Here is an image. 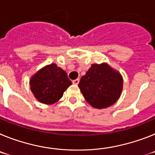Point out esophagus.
Wrapping results in <instances>:
<instances>
[{"instance_id": "obj_1", "label": "esophagus", "mask_w": 155, "mask_h": 155, "mask_svg": "<svg viewBox=\"0 0 155 155\" xmlns=\"http://www.w3.org/2000/svg\"><path fill=\"white\" fill-rule=\"evenodd\" d=\"M72 82H73L74 84H76L77 85V84H78L79 83V79H75V80H74Z\"/></svg>"}]
</instances>
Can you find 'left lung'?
I'll return each instance as SVG.
<instances>
[{"label": "left lung", "mask_w": 155, "mask_h": 155, "mask_svg": "<svg viewBox=\"0 0 155 155\" xmlns=\"http://www.w3.org/2000/svg\"><path fill=\"white\" fill-rule=\"evenodd\" d=\"M124 81L122 75L107 64H92L81 77L78 87L91 106L104 109L113 105L120 98Z\"/></svg>", "instance_id": "8db88e82"}]
</instances>
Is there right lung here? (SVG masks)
Returning <instances> with one entry per match:
<instances>
[{
    "label": "right lung",
    "instance_id": "1",
    "mask_svg": "<svg viewBox=\"0 0 155 155\" xmlns=\"http://www.w3.org/2000/svg\"><path fill=\"white\" fill-rule=\"evenodd\" d=\"M71 84L67 73L55 64L42 68L30 79V88L34 96L39 102L46 105L61 99Z\"/></svg>",
    "mask_w": 155,
    "mask_h": 155
}]
</instances>
